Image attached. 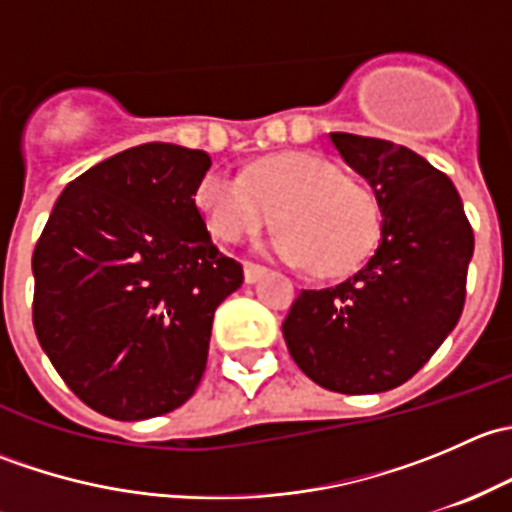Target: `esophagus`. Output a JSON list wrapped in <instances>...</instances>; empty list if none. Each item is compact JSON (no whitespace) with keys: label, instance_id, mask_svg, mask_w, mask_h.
I'll return each mask as SVG.
<instances>
[{"label":"esophagus","instance_id":"34e87169","mask_svg":"<svg viewBox=\"0 0 512 512\" xmlns=\"http://www.w3.org/2000/svg\"><path fill=\"white\" fill-rule=\"evenodd\" d=\"M265 272H267V267L255 265V262H245V282H250V285H252V282L260 280Z\"/></svg>","mask_w":512,"mask_h":512}]
</instances>
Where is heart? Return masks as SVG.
Listing matches in <instances>:
<instances>
[{
	"label": "heart",
	"mask_w": 512,
	"mask_h": 512,
	"mask_svg": "<svg viewBox=\"0 0 512 512\" xmlns=\"http://www.w3.org/2000/svg\"><path fill=\"white\" fill-rule=\"evenodd\" d=\"M195 205L213 237L240 242L277 220L270 247L314 275L352 272L374 250L381 230L379 200L361 180L312 153H280L247 168L245 178L210 170Z\"/></svg>",
	"instance_id": "heart-1"
}]
</instances>
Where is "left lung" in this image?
<instances>
[{
  "label": "left lung",
  "mask_w": 512,
  "mask_h": 512,
  "mask_svg": "<svg viewBox=\"0 0 512 512\" xmlns=\"http://www.w3.org/2000/svg\"><path fill=\"white\" fill-rule=\"evenodd\" d=\"M329 141L379 200V245L349 280L302 289L282 334L314 384L381 394L409 381L461 319L473 230L456 185L418 153L354 133Z\"/></svg>",
  "instance_id": "1"
}]
</instances>
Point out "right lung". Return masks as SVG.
Wrapping results in <instances>:
<instances>
[{
  "label": "right lung",
  "mask_w": 512,
  "mask_h": 512,
  "mask_svg": "<svg viewBox=\"0 0 512 512\" xmlns=\"http://www.w3.org/2000/svg\"><path fill=\"white\" fill-rule=\"evenodd\" d=\"M210 163L173 143L116 153L66 185L36 242V339L98 414L163 416L203 379L215 309L245 280L195 205Z\"/></svg>",
  "instance_id": "add662e5"
}]
</instances>
